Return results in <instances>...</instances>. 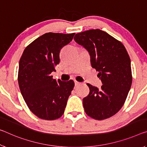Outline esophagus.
<instances>
[{
	"instance_id": "34e87169",
	"label": "esophagus",
	"mask_w": 147,
	"mask_h": 147,
	"mask_svg": "<svg viewBox=\"0 0 147 147\" xmlns=\"http://www.w3.org/2000/svg\"><path fill=\"white\" fill-rule=\"evenodd\" d=\"M74 84H75V86H78L79 84H80V82H78V81H74Z\"/></svg>"
}]
</instances>
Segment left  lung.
<instances>
[{
  "instance_id": "1",
  "label": "left lung",
  "mask_w": 147,
  "mask_h": 147,
  "mask_svg": "<svg viewBox=\"0 0 147 147\" xmlns=\"http://www.w3.org/2000/svg\"><path fill=\"white\" fill-rule=\"evenodd\" d=\"M74 40L89 52L92 67L103 84L99 89L87 84L90 93L83 99L86 113L98 120L110 118L124 105L131 88L129 55L120 41L100 29L76 34Z\"/></svg>"
}]
</instances>
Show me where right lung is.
<instances>
[{"label": "right lung", "instance_id": "right-lung-1", "mask_svg": "<svg viewBox=\"0 0 147 147\" xmlns=\"http://www.w3.org/2000/svg\"><path fill=\"white\" fill-rule=\"evenodd\" d=\"M74 34H44L27 46L21 57L18 71L21 94L30 111L41 119L55 120L64 113L74 81L56 80L51 73L59 64L61 49Z\"/></svg>", "mask_w": 147, "mask_h": 147}]
</instances>
